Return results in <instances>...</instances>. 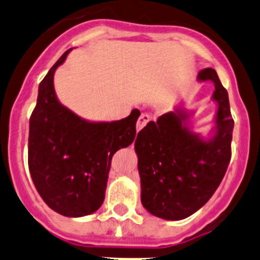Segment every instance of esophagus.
Segmentation results:
<instances>
[{
  "instance_id": "obj_1",
  "label": "esophagus",
  "mask_w": 260,
  "mask_h": 260,
  "mask_svg": "<svg viewBox=\"0 0 260 260\" xmlns=\"http://www.w3.org/2000/svg\"><path fill=\"white\" fill-rule=\"evenodd\" d=\"M150 120V116L147 115V113H142L140 115V117L138 118V122H137V130L138 132H140L143 127H144L145 125L148 123V121Z\"/></svg>"
}]
</instances>
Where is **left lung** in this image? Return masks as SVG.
<instances>
[{
	"mask_svg": "<svg viewBox=\"0 0 260 260\" xmlns=\"http://www.w3.org/2000/svg\"><path fill=\"white\" fill-rule=\"evenodd\" d=\"M212 81L216 102L214 126L208 138L192 130V110L182 105L149 121L138 133L135 152L142 187V204L150 214L180 221L202 208L221 184L231 159L234 120L227 90L213 69L198 74Z\"/></svg>",
	"mask_w": 260,
	"mask_h": 260,
	"instance_id": "8db88e82",
	"label": "left lung"
}]
</instances>
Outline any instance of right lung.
Returning a JSON list of instances; mask_svg holds the SVG:
<instances>
[{"mask_svg": "<svg viewBox=\"0 0 260 260\" xmlns=\"http://www.w3.org/2000/svg\"><path fill=\"white\" fill-rule=\"evenodd\" d=\"M68 49L38 88L29 121L28 163L37 191L47 206L66 217H84L105 200L112 155L132 144L139 110L118 121H88L58 101L54 71L65 62Z\"/></svg>", "mask_w": 260, "mask_h": 260, "instance_id": "obj_1", "label": "right lung"}]
</instances>
